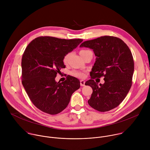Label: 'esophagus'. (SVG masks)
<instances>
[{
  "label": "esophagus",
  "instance_id": "1",
  "mask_svg": "<svg viewBox=\"0 0 150 150\" xmlns=\"http://www.w3.org/2000/svg\"><path fill=\"white\" fill-rule=\"evenodd\" d=\"M80 85L81 87H83L85 85V81L83 80H81L80 81Z\"/></svg>",
  "mask_w": 150,
  "mask_h": 150
}]
</instances>
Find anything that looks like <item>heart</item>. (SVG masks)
Listing matches in <instances>:
<instances>
[{"label": "heart", "instance_id": "obj_1", "mask_svg": "<svg viewBox=\"0 0 150 150\" xmlns=\"http://www.w3.org/2000/svg\"><path fill=\"white\" fill-rule=\"evenodd\" d=\"M88 51H90V50H82L80 51L79 53L80 54H82V53H86ZM71 55V53H68L67 54L65 57H64V62H67L68 60V58L69 57V56ZM71 74L75 76H76V77H78V78H84L85 77V74L83 72H79V71H72L71 72Z\"/></svg>", "mask_w": 150, "mask_h": 150}]
</instances>
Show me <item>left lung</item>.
<instances>
[{
	"mask_svg": "<svg viewBox=\"0 0 150 150\" xmlns=\"http://www.w3.org/2000/svg\"><path fill=\"white\" fill-rule=\"evenodd\" d=\"M80 47L93 49L97 56L90 72L91 79L85 83L93 89L88 104L101 112L115 109L132 86L134 62L129 48L121 39L108 35L85 41ZM101 76L105 83L98 85L93 79Z\"/></svg>",
	"mask_w": 150,
	"mask_h": 150,
	"instance_id": "1",
	"label": "left lung"
}]
</instances>
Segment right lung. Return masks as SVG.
<instances>
[{"label": "right lung", "instance_id": "add662e5", "mask_svg": "<svg viewBox=\"0 0 150 150\" xmlns=\"http://www.w3.org/2000/svg\"><path fill=\"white\" fill-rule=\"evenodd\" d=\"M82 39H61L39 37L26 47L22 57V83L33 104L41 111L56 115L68 106L72 94L80 87L77 78L68 76L67 80L56 82L63 59L75 49Z\"/></svg>", "mask_w": 150, "mask_h": 150}]
</instances>
